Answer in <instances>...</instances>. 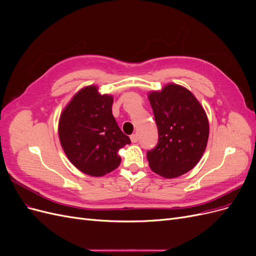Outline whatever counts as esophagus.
Segmentation results:
<instances>
[{"label":"esophagus","mask_w":256,"mask_h":256,"mask_svg":"<svg viewBox=\"0 0 256 256\" xmlns=\"http://www.w3.org/2000/svg\"><path fill=\"white\" fill-rule=\"evenodd\" d=\"M130 138H131V142H132V143H136V142L138 141V136L136 134H131V136H130Z\"/></svg>","instance_id":"34e87169"}]
</instances>
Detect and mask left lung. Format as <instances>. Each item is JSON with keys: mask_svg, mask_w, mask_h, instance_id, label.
Returning <instances> with one entry per match:
<instances>
[{"mask_svg": "<svg viewBox=\"0 0 256 256\" xmlns=\"http://www.w3.org/2000/svg\"><path fill=\"white\" fill-rule=\"evenodd\" d=\"M158 127L157 146L147 152L154 173L174 178L189 172L202 158L209 136L207 115L192 92L170 83L148 94Z\"/></svg>", "mask_w": 256, "mask_h": 256, "instance_id": "obj_1", "label": "left lung"}]
</instances>
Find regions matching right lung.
<instances>
[{
	"label": "right lung",
	"instance_id": "obj_1",
	"mask_svg": "<svg viewBox=\"0 0 256 256\" xmlns=\"http://www.w3.org/2000/svg\"><path fill=\"white\" fill-rule=\"evenodd\" d=\"M113 96L95 85L80 90L60 114L58 136L69 161L84 174L104 176L120 164L118 150L130 144L112 114Z\"/></svg>",
	"mask_w": 256,
	"mask_h": 256
}]
</instances>
